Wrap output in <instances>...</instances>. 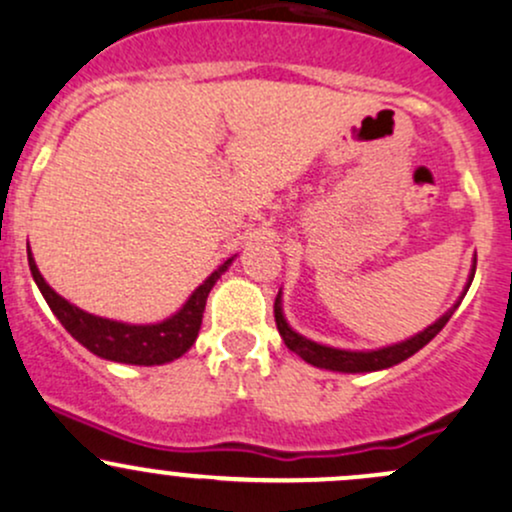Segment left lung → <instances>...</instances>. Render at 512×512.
Here are the masks:
<instances>
[{"label": "left lung", "instance_id": "left-lung-1", "mask_svg": "<svg viewBox=\"0 0 512 512\" xmlns=\"http://www.w3.org/2000/svg\"><path fill=\"white\" fill-rule=\"evenodd\" d=\"M474 272H476V260H474V267H471L469 282H466V286H464V294L469 291L471 279H474ZM464 294L459 296V301L449 308L445 316L437 318L435 323L428 325L425 330H420V333L413 335V338L396 342V345H389V347H379V350H367V352L338 350V347L320 345V342H313V340L303 338V335L296 333V330L286 323V318L282 313V291H279L277 301H274V320H277V328H279V335H282L284 345L289 347L291 352H296L303 362L313 364V367L330 369V372H345V374L379 372V369H389V367H393V364L403 362V359L415 355L418 350H423V347L428 345V342L435 338L442 328H445L447 320L452 318V313L457 311V306L462 303Z\"/></svg>", "mask_w": 512, "mask_h": 512}]
</instances>
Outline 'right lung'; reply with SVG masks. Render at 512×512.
I'll return each instance as SVG.
<instances>
[{"mask_svg":"<svg viewBox=\"0 0 512 512\" xmlns=\"http://www.w3.org/2000/svg\"><path fill=\"white\" fill-rule=\"evenodd\" d=\"M230 262L233 260H226L216 272H211V277H206V282L189 296L187 303L174 316L160 320V323L131 325L121 323V320L92 316V313L72 306L63 296L55 294L46 279H43V274L38 272L31 247H28V267H31L33 282L38 284L50 311L63 323L67 333L101 359H111V362L121 364H138V367L172 362V359L182 357L194 345L201 328V318H204L209 291L230 267Z\"/></svg>","mask_w":512,"mask_h":512,"instance_id":"right-lung-1","label":"right lung"}]
</instances>
